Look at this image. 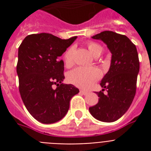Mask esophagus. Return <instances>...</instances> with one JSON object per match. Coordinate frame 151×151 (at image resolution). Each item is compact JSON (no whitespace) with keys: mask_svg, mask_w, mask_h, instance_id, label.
Returning a JSON list of instances; mask_svg holds the SVG:
<instances>
[{"mask_svg":"<svg viewBox=\"0 0 151 151\" xmlns=\"http://www.w3.org/2000/svg\"><path fill=\"white\" fill-rule=\"evenodd\" d=\"M80 92H81V94L84 95V96H86V95L88 94V92H86V91H84V90H81Z\"/></svg>","mask_w":151,"mask_h":151,"instance_id":"34e87169","label":"esophagus"}]
</instances>
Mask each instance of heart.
<instances>
[{"mask_svg": "<svg viewBox=\"0 0 151 151\" xmlns=\"http://www.w3.org/2000/svg\"><path fill=\"white\" fill-rule=\"evenodd\" d=\"M89 52L95 57L99 56L103 52V47L99 44L89 41L87 43ZM73 47H69L64 52L63 58L66 66H70L73 63ZM102 76L100 70L97 67H78L70 71L68 74L69 81L81 88H89L99 80Z\"/></svg>", "mask_w": 151, "mask_h": 151, "instance_id": "1", "label": "heart"}]
</instances>
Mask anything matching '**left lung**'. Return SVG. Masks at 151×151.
Wrapping results in <instances>:
<instances>
[{
  "label": "left lung",
  "mask_w": 151,
  "mask_h": 151,
  "mask_svg": "<svg viewBox=\"0 0 151 151\" xmlns=\"http://www.w3.org/2000/svg\"><path fill=\"white\" fill-rule=\"evenodd\" d=\"M107 45L112 58L110 67L97 92L99 102L89 107L91 114L97 120L113 122L124 114L133 101L136 92L139 61L136 45L128 37L113 31H103L92 37ZM107 90L105 95L103 91Z\"/></svg>",
  "instance_id": "left-lung-1"
}]
</instances>
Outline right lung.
<instances>
[{
  "mask_svg": "<svg viewBox=\"0 0 151 151\" xmlns=\"http://www.w3.org/2000/svg\"><path fill=\"white\" fill-rule=\"evenodd\" d=\"M76 38L63 40L47 33L30 34L19 47L16 71L20 96L29 114L41 123L61 120L71 98L79 92L74 85L62 83L64 63L59 59Z\"/></svg>",
  "mask_w": 151,
  "mask_h": 151,
  "instance_id": "right-lung-1",
  "label": "right lung"
}]
</instances>
